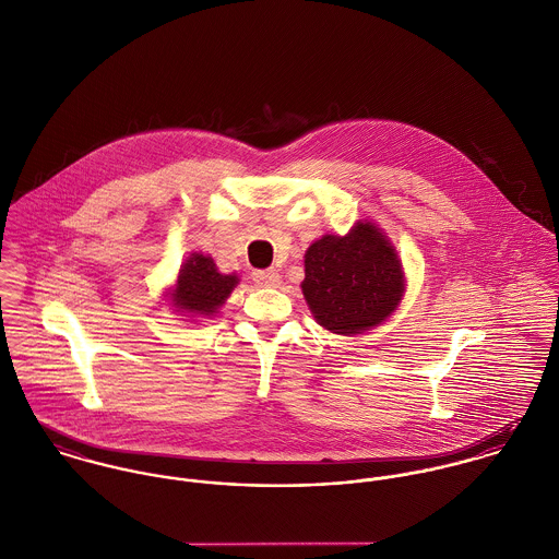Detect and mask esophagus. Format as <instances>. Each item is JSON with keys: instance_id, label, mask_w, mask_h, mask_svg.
Masks as SVG:
<instances>
[{"instance_id": "obj_1", "label": "esophagus", "mask_w": 559, "mask_h": 559, "mask_svg": "<svg viewBox=\"0 0 559 559\" xmlns=\"http://www.w3.org/2000/svg\"><path fill=\"white\" fill-rule=\"evenodd\" d=\"M252 281L261 287H276L281 283L278 270H257L252 272Z\"/></svg>"}]
</instances>
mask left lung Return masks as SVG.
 Here are the masks:
<instances>
[{
	"mask_svg": "<svg viewBox=\"0 0 559 559\" xmlns=\"http://www.w3.org/2000/svg\"><path fill=\"white\" fill-rule=\"evenodd\" d=\"M401 257L372 221H358L349 234H325L305 252L302 294L314 321L341 336L383 323L405 296Z\"/></svg>",
	"mask_w": 559,
	"mask_h": 559,
	"instance_id": "1",
	"label": "left lung"
}]
</instances>
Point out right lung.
<instances>
[{"label": "right lung", "mask_w": 559, "mask_h": 559, "mask_svg": "<svg viewBox=\"0 0 559 559\" xmlns=\"http://www.w3.org/2000/svg\"><path fill=\"white\" fill-rule=\"evenodd\" d=\"M238 283L240 276L236 272H218L210 254L190 252L174 285L165 292V302L174 312L185 314L188 321H199V317L210 319L225 307Z\"/></svg>", "instance_id": "right-lung-1"}]
</instances>
